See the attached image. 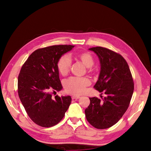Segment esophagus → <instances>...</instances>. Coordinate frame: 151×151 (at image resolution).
Masks as SVG:
<instances>
[{"instance_id":"1","label":"esophagus","mask_w":151,"mask_h":151,"mask_svg":"<svg viewBox=\"0 0 151 151\" xmlns=\"http://www.w3.org/2000/svg\"><path fill=\"white\" fill-rule=\"evenodd\" d=\"M79 98H80V96H72V99H79Z\"/></svg>"}]
</instances>
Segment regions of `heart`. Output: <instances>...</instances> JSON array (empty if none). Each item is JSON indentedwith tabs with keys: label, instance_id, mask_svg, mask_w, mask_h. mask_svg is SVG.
<instances>
[{
	"label": "heart",
	"instance_id": "obj_1",
	"mask_svg": "<svg viewBox=\"0 0 151 151\" xmlns=\"http://www.w3.org/2000/svg\"><path fill=\"white\" fill-rule=\"evenodd\" d=\"M78 58L88 68H91L94 65V58L89 53H81L78 55ZM71 58L67 55H63L59 59L57 63V68L60 74L65 76L70 71L71 66ZM90 84V81L86 77H71L64 83L66 91L73 94H81L84 93L87 86Z\"/></svg>",
	"mask_w": 151,
	"mask_h": 151
}]
</instances>
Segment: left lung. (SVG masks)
<instances>
[{
	"label": "left lung",
	"instance_id": "1",
	"mask_svg": "<svg viewBox=\"0 0 151 151\" xmlns=\"http://www.w3.org/2000/svg\"><path fill=\"white\" fill-rule=\"evenodd\" d=\"M97 55L100 72L94 88L106 96L103 101L90 98L85 109L86 119L98 129H105L116 123L129 108L134 84L130 68L123 57L101 47L89 48Z\"/></svg>",
	"mask_w": 151,
	"mask_h": 151
}]
</instances>
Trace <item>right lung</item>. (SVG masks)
Masks as SVG:
<instances>
[{
  "label": "right lung",
  "instance_id": "obj_1",
  "mask_svg": "<svg viewBox=\"0 0 151 151\" xmlns=\"http://www.w3.org/2000/svg\"><path fill=\"white\" fill-rule=\"evenodd\" d=\"M74 47L54 45L36 50L21 68L18 76V94L29 118L41 127L57 125L71 103L70 96H56L53 98L52 93L63 88L58 61Z\"/></svg>",
  "mask_w": 151,
  "mask_h": 151
}]
</instances>
